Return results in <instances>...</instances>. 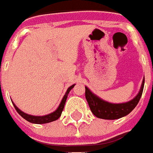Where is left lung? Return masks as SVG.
Masks as SVG:
<instances>
[{
	"mask_svg": "<svg viewBox=\"0 0 153 153\" xmlns=\"http://www.w3.org/2000/svg\"><path fill=\"white\" fill-rule=\"evenodd\" d=\"M145 79L142 80V86L137 95L128 102L121 104H112L103 100L85 87V98L89 104L90 110L94 116L100 119L105 120H116L128 115L132 111L139 102L144 88Z\"/></svg>",
	"mask_w": 153,
	"mask_h": 153,
	"instance_id": "1",
	"label": "left lung"
}]
</instances>
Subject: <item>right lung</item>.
<instances>
[{"mask_svg": "<svg viewBox=\"0 0 153 153\" xmlns=\"http://www.w3.org/2000/svg\"><path fill=\"white\" fill-rule=\"evenodd\" d=\"M74 85H71L69 88H68L66 93L63 96L62 101L60 103L59 106L58 107V109L53 111L51 114H48V115H46V116H31V115H28V114H26L23 111H22L21 110H19L16 105H15V104L13 103V105L15 107L16 111L18 112L20 116L22 117H23L25 120H27L29 122L31 123H34V124H45V123H48V122H52V121H54V120H58L61 114H62V111H63V108H64V105H65V102H66V100H67V97H68V94L69 93V91L72 90L74 88Z\"/></svg>", "mask_w": 153, "mask_h": 153, "instance_id": "right-lung-1", "label": "right lung"}]
</instances>
